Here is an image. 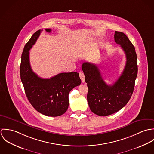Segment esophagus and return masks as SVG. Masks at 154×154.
<instances>
[{
	"label": "esophagus",
	"instance_id": "obj_1",
	"mask_svg": "<svg viewBox=\"0 0 154 154\" xmlns=\"http://www.w3.org/2000/svg\"><path fill=\"white\" fill-rule=\"evenodd\" d=\"M79 77H80L81 79L82 82H84V81H85V76H84V73L82 72H80L79 73Z\"/></svg>",
	"mask_w": 154,
	"mask_h": 154
}]
</instances>
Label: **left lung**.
Wrapping results in <instances>:
<instances>
[{
  "mask_svg": "<svg viewBox=\"0 0 154 154\" xmlns=\"http://www.w3.org/2000/svg\"><path fill=\"white\" fill-rule=\"evenodd\" d=\"M114 41L125 51L126 62L122 75L112 85L105 82L96 65L85 62L82 65L88 87V105L92 112L100 116L115 113L127 104L133 94L137 75V56L128 37L122 32L115 31Z\"/></svg>",
  "mask_w": 154,
  "mask_h": 154,
  "instance_id": "left-lung-1",
  "label": "left lung"
}]
</instances>
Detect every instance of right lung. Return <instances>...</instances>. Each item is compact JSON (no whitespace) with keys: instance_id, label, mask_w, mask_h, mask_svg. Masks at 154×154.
I'll list each match as a JSON object with an SVG mask.
<instances>
[{"instance_id":"right-lung-1","label":"right lung","mask_w":154,"mask_h":154,"mask_svg":"<svg viewBox=\"0 0 154 154\" xmlns=\"http://www.w3.org/2000/svg\"><path fill=\"white\" fill-rule=\"evenodd\" d=\"M43 30H38L25 44L21 56L20 75L26 96L38 112L51 117L63 114L69 107V93L81 84L78 72L60 73L49 79L42 78L30 65L29 50ZM50 32L51 29H45Z\"/></svg>"}]
</instances>
